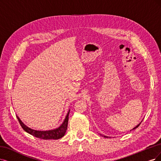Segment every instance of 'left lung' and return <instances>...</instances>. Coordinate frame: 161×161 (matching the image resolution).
Instances as JSON below:
<instances>
[{
  "mask_svg": "<svg viewBox=\"0 0 161 161\" xmlns=\"http://www.w3.org/2000/svg\"><path fill=\"white\" fill-rule=\"evenodd\" d=\"M141 122H142V121H141ZM141 122L139 124H138L137 125H136V127H134L133 129H131V130H134V129H135L136 128H137V127H138L140 125V124L141 123ZM100 135H102V136H103V137H105V138H110V136H109H109H105V135H102V134H100Z\"/></svg>",
  "mask_w": 161,
  "mask_h": 161,
  "instance_id": "left-lung-1",
  "label": "left lung"
}]
</instances>
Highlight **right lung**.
<instances>
[{
  "mask_svg": "<svg viewBox=\"0 0 161 161\" xmlns=\"http://www.w3.org/2000/svg\"><path fill=\"white\" fill-rule=\"evenodd\" d=\"M69 111L70 110H69L66 116H65V119L64 120L63 123H62L60 126L56 129H53L48 130H38L32 129L31 128L27 127L17 115H16V117L18 119V120H19L22 129L28 133L31 134V135L35 136V137L42 139L56 140V139H61L62 137H63V136L65 135V132H66V130L68 128Z\"/></svg>",
  "mask_w": 161,
  "mask_h": 161,
  "instance_id": "obj_1",
  "label": "right lung"
}]
</instances>
